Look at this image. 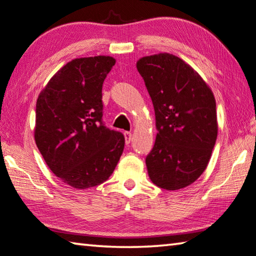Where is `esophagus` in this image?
Wrapping results in <instances>:
<instances>
[{"instance_id": "34e87169", "label": "esophagus", "mask_w": 256, "mask_h": 256, "mask_svg": "<svg viewBox=\"0 0 256 256\" xmlns=\"http://www.w3.org/2000/svg\"><path fill=\"white\" fill-rule=\"evenodd\" d=\"M124 138H125V144H128L130 142H131L132 133L131 132H124Z\"/></svg>"}]
</instances>
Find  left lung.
<instances>
[{"label":"left lung","instance_id":"8db88e82","mask_svg":"<svg viewBox=\"0 0 256 256\" xmlns=\"http://www.w3.org/2000/svg\"><path fill=\"white\" fill-rule=\"evenodd\" d=\"M136 68L155 110L157 136L146 157L154 184L179 190L208 168L218 136L216 104L200 75L179 56H142Z\"/></svg>","mask_w":256,"mask_h":256}]
</instances>
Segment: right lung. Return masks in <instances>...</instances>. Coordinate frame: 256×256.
I'll return each instance as SVG.
<instances>
[{
  "instance_id": "right-lung-1",
  "label": "right lung",
  "mask_w": 256,
  "mask_h": 256,
  "mask_svg": "<svg viewBox=\"0 0 256 256\" xmlns=\"http://www.w3.org/2000/svg\"><path fill=\"white\" fill-rule=\"evenodd\" d=\"M115 62L109 56L72 60L36 101V146L52 173L75 189L108 180L123 152L124 136L102 123V84Z\"/></svg>"
}]
</instances>
